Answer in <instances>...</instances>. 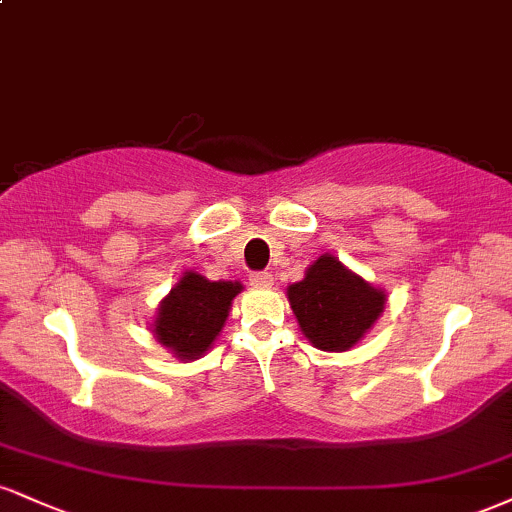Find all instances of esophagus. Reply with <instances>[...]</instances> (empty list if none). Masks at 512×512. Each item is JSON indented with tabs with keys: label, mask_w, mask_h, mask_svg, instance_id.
Here are the masks:
<instances>
[{
	"label": "esophagus",
	"mask_w": 512,
	"mask_h": 512,
	"mask_svg": "<svg viewBox=\"0 0 512 512\" xmlns=\"http://www.w3.org/2000/svg\"><path fill=\"white\" fill-rule=\"evenodd\" d=\"M250 284L255 289H272L274 286V274L272 272H255L250 274Z\"/></svg>",
	"instance_id": "obj_1"
}]
</instances>
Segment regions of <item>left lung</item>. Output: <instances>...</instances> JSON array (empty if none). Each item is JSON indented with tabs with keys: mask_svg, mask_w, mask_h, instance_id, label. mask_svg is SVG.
Returning a JSON list of instances; mask_svg holds the SVG:
<instances>
[{
	"mask_svg": "<svg viewBox=\"0 0 512 512\" xmlns=\"http://www.w3.org/2000/svg\"><path fill=\"white\" fill-rule=\"evenodd\" d=\"M298 327L320 351H349L373 330L387 296L325 252L286 289Z\"/></svg>",
	"mask_w": 512,
	"mask_h": 512,
	"instance_id": "obj_1",
	"label": "left lung"
}]
</instances>
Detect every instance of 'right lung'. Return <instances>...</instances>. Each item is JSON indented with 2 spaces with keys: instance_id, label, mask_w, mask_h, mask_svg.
Masks as SVG:
<instances>
[{
  "instance_id": "add662e5",
  "label": "right lung",
  "mask_w": 512,
  "mask_h": 512,
  "mask_svg": "<svg viewBox=\"0 0 512 512\" xmlns=\"http://www.w3.org/2000/svg\"><path fill=\"white\" fill-rule=\"evenodd\" d=\"M243 291L240 281H211L185 269L178 284L158 303L151 320L156 342L180 361H197L214 346L228 320L233 298Z\"/></svg>"
}]
</instances>
